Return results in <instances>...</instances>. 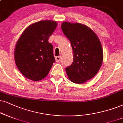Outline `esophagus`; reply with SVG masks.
I'll return each instance as SVG.
<instances>
[{
  "instance_id": "34e87169",
  "label": "esophagus",
  "mask_w": 123,
  "mask_h": 123,
  "mask_svg": "<svg viewBox=\"0 0 123 123\" xmlns=\"http://www.w3.org/2000/svg\"><path fill=\"white\" fill-rule=\"evenodd\" d=\"M61 56H56L55 57V60H56V62H57V63H58V62H60V59H61Z\"/></svg>"
}]
</instances>
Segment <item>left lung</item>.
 Masks as SVG:
<instances>
[{
	"instance_id": "8db88e82",
	"label": "left lung",
	"mask_w": 123,
	"mask_h": 123,
	"mask_svg": "<svg viewBox=\"0 0 123 123\" xmlns=\"http://www.w3.org/2000/svg\"><path fill=\"white\" fill-rule=\"evenodd\" d=\"M62 30L69 39L74 52V61L66 68L72 82L81 84L90 80L98 74L103 59L100 40L94 32L80 23L63 22Z\"/></svg>"
}]
</instances>
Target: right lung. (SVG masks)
Masks as SVG:
<instances>
[{"label": "right lung", "instance_id": "obj_1", "mask_svg": "<svg viewBox=\"0 0 123 123\" xmlns=\"http://www.w3.org/2000/svg\"><path fill=\"white\" fill-rule=\"evenodd\" d=\"M57 25L52 20L32 24L24 31L15 46V61L20 72L33 81L42 80L55 62L48 39Z\"/></svg>", "mask_w": 123, "mask_h": 123}]
</instances>
